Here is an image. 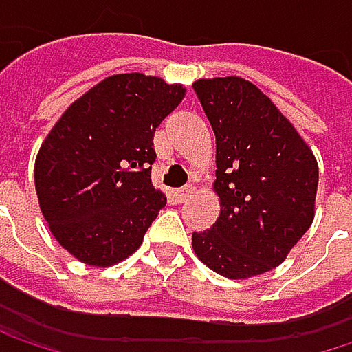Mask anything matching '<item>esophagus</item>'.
Wrapping results in <instances>:
<instances>
[{
    "label": "esophagus",
    "mask_w": 352,
    "mask_h": 352,
    "mask_svg": "<svg viewBox=\"0 0 352 352\" xmlns=\"http://www.w3.org/2000/svg\"><path fill=\"white\" fill-rule=\"evenodd\" d=\"M191 193H193V189H191V187H181V189H175V191H173V197H175L177 204H183Z\"/></svg>",
    "instance_id": "obj_1"
}]
</instances>
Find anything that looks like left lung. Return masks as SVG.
<instances>
[{"instance_id": "1", "label": "left lung", "mask_w": 352, "mask_h": 352, "mask_svg": "<svg viewBox=\"0 0 352 352\" xmlns=\"http://www.w3.org/2000/svg\"><path fill=\"white\" fill-rule=\"evenodd\" d=\"M193 89L216 134L220 216L191 246L218 275L250 279L281 265L312 226L316 157L254 83L230 75L197 79Z\"/></svg>"}]
</instances>
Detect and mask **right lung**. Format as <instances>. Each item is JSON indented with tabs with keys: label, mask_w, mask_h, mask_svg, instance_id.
I'll return each mask as SVG.
<instances>
[{
	"label": "right lung",
	"mask_w": 352,
	"mask_h": 352,
	"mask_svg": "<svg viewBox=\"0 0 352 352\" xmlns=\"http://www.w3.org/2000/svg\"><path fill=\"white\" fill-rule=\"evenodd\" d=\"M181 83L118 73L75 100L46 134L34 163L40 212L77 261L128 258L167 204L153 187L155 130L183 98Z\"/></svg>",
	"instance_id": "right-lung-1"
}]
</instances>
